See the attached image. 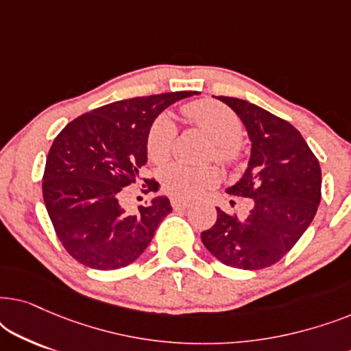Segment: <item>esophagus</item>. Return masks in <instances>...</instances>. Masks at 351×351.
<instances>
[{"label":"esophagus","instance_id":"1","mask_svg":"<svg viewBox=\"0 0 351 351\" xmlns=\"http://www.w3.org/2000/svg\"><path fill=\"white\" fill-rule=\"evenodd\" d=\"M171 204H172V208H174L176 210H180V209H189L190 206H191V203H189V201L177 199V198L172 199V201H171Z\"/></svg>","mask_w":351,"mask_h":351}]
</instances>
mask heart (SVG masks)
Wrapping results in <instances>:
<instances>
[{"label": "heart", "mask_w": 351, "mask_h": 351, "mask_svg": "<svg viewBox=\"0 0 351 351\" xmlns=\"http://www.w3.org/2000/svg\"><path fill=\"white\" fill-rule=\"evenodd\" d=\"M186 121L208 134L213 147L210 160L219 161L225 167H234L243 161V148L239 138L243 124L238 114L215 100H195L182 107ZM177 137V126L167 114L153 119L147 134V153L153 162H165L171 156ZM166 193L179 199H193L219 182V171L213 166L191 167L185 165H169L160 174Z\"/></svg>", "instance_id": "1"}]
</instances>
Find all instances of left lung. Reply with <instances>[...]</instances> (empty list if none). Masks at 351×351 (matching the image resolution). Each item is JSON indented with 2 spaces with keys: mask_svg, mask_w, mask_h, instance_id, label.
Segmentation results:
<instances>
[{
  "mask_svg": "<svg viewBox=\"0 0 351 351\" xmlns=\"http://www.w3.org/2000/svg\"><path fill=\"white\" fill-rule=\"evenodd\" d=\"M219 100L241 118L252 142L247 169L227 193L251 198L252 208L244 219L217 208L201 241L223 265L261 270L280 262L313 220L321 201L319 161L286 119L247 100Z\"/></svg>",
  "mask_w": 351,
  "mask_h": 351,
  "instance_id": "1",
  "label": "left lung"
}]
</instances>
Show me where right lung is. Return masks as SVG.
I'll use <instances>...</instances> for the list:
<instances>
[{
  "instance_id": "right-lung-1",
  "label": "right lung",
  "mask_w": 351,
  "mask_h": 351,
  "mask_svg": "<svg viewBox=\"0 0 351 351\" xmlns=\"http://www.w3.org/2000/svg\"><path fill=\"white\" fill-rule=\"evenodd\" d=\"M193 90L165 93L104 105L81 114L59 132L46 158L43 198L57 238L75 261L94 270L131 265L171 213L167 198H155L128 214L119 204L124 186L142 179L147 134L153 119Z\"/></svg>"
}]
</instances>
